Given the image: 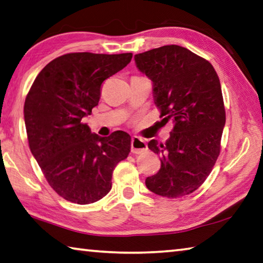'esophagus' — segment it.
<instances>
[{
  "mask_svg": "<svg viewBox=\"0 0 263 263\" xmlns=\"http://www.w3.org/2000/svg\"><path fill=\"white\" fill-rule=\"evenodd\" d=\"M147 151V144L145 140L140 139V138L135 137L131 140V153L132 154H141Z\"/></svg>",
  "mask_w": 263,
  "mask_h": 263,
  "instance_id": "obj_1",
  "label": "esophagus"
}]
</instances>
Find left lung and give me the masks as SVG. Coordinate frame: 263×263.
I'll list each match as a JSON object with an SVG mask.
<instances>
[{
  "label": "left lung",
  "instance_id": "obj_1",
  "mask_svg": "<svg viewBox=\"0 0 263 263\" xmlns=\"http://www.w3.org/2000/svg\"><path fill=\"white\" fill-rule=\"evenodd\" d=\"M137 68L153 82L154 102L165 124V144L148 148L161 155V169L146 178L147 189L176 199L198 190L221 152L226 109L218 76L207 60L177 45L135 55Z\"/></svg>",
  "mask_w": 263,
  "mask_h": 263
}]
</instances>
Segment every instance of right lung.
Returning a JSON list of instances; mask_svg holds the SVG:
<instances>
[{
  "instance_id": "obj_1",
  "label": "right lung",
  "mask_w": 263,
  "mask_h": 263,
  "mask_svg": "<svg viewBox=\"0 0 263 263\" xmlns=\"http://www.w3.org/2000/svg\"><path fill=\"white\" fill-rule=\"evenodd\" d=\"M132 52H70L49 62L26 95L28 146L55 192L70 202L99 201L111 190L112 171L131 149V137L90 132L82 119L98 106L102 83L125 68Z\"/></svg>"
}]
</instances>
